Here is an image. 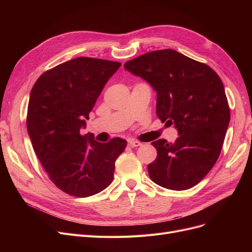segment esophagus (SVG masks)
<instances>
[{"mask_svg": "<svg viewBox=\"0 0 252 252\" xmlns=\"http://www.w3.org/2000/svg\"><path fill=\"white\" fill-rule=\"evenodd\" d=\"M127 145L129 147H131V148H135V147H139V146H141V143L140 142H137V141H128V143H127Z\"/></svg>", "mask_w": 252, "mask_h": 252, "instance_id": "34e87169", "label": "esophagus"}]
</instances>
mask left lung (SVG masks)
I'll use <instances>...</instances> for the list:
<instances>
[{
    "label": "left lung",
    "mask_w": 252,
    "mask_h": 252,
    "mask_svg": "<svg viewBox=\"0 0 252 252\" xmlns=\"http://www.w3.org/2000/svg\"><path fill=\"white\" fill-rule=\"evenodd\" d=\"M125 68L153 88L157 116L179 134L175 143L152 142L157 156L148 164L150 179L170 190L194 187L217 162L230 123L221 79L208 65L171 49L146 53Z\"/></svg>",
    "instance_id": "obj_1"
}]
</instances>
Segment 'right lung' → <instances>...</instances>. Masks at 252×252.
<instances>
[{
	"mask_svg": "<svg viewBox=\"0 0 252 252\" xmlns=\"http://www.w3.org/2000/svg\"><path fill=\"white\" fill-rule=\"evenodd\" d=\"M121 65L78 57L43 73L31 92L26 126L33 150L51 181L69 195L88 197L107 188L126 147L121 138L100 143L91 134L81 135L105 84Z\"/></svg>",
	"mask_w": 252,
	"mask_h": 252,
	"instance_id": "add662e5",
	"label": "right lung"
}]
</instances>
